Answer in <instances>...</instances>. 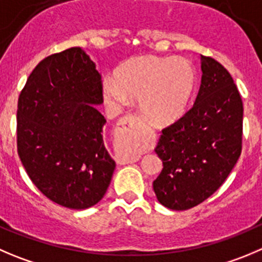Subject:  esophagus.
<instances>
[{
    "instance_id": "34e87169",
    "label": "esophagus",
    "mask_w": 262,
    "mask_h": 262,
    "mask_svg": "<svg viewBox=\"0 0 262 262\" xmlns=\"http://www.w3.org/2000/svg\"><path fill=\"white\" fill-rule=\"evenodd\" d=\"M121 126V143L124 146L123 161L124 163H134L139 161L141 151L146 146L148 136L143 133L139 126L138 117L134 114H127L119 121Z\"/></svg>"
}]
</instances>
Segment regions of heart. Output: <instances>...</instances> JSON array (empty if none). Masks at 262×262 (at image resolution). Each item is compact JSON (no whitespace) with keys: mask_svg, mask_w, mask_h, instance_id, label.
<instances>
[{"mask_svg":"<svg viewBox=\"0 0 262 262\" xmlns=\"http://www.w3.org/2000/svg\"><path fill=\"white\" fill-rule=\"evenodd\" d=\"M195 86V72L181 58L138 56L122 63L114 78L101 84L104 100L119 109L129 98H138L139 108L148 121L168 124L185 112Z\"/></svg>","mask_w":262,"mask_h":262,"instance_id":"obj_1","label":"heart"}]
</instances>
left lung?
I'll use <instances>...</instances> for the list:
<instances>
[{"mask_svg":"<svg viewBox=\"0 0 262 262\" xmlns=\"http://www.w3.org/2000/svg\"><path fill=\"white\" fill-rule=\"evenodd\" d=\"M202 82L193 108L162 129L156 151L163 168L153 181L164 207L184 211L212 195L242 151L243 103L230 73L201 55Z\"/></svg>","mask_w":262,"mask_h":262,"instance_id":"obj_1","label":"left lung"}]
</instances>
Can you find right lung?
<instances>
[{
	"instance_id": "add662e5",
	"label": "right lung",
	"mask_w": 262,
	"mask_h": 262,
	"mask_svg": "<svg viewBox=\"0 0 262 262\" xmlns=\"http://www.w3.org/2000/svg\"><path fill=\"white\" fill-rule=\"evenodd\" d=\"M101 77L81 47L47 56L17 101V154L43 195L72 210L95 206L116 162L104 145Z\"/></svg>"
}]
</instances>
